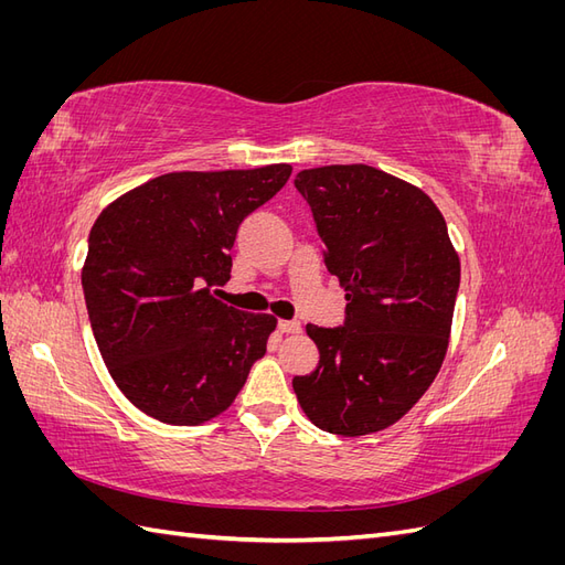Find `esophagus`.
Wrapping results in <instances>:
<instances>
[{
    "instance_id": "1",
    "label": "esophagus",
    "mask_w": 565,
    "mask_h": 565,
    "mask_svg": "<svg viewBox=\"0 0 565 565\" xmlns=\"http://www.w3.org/2000/svg\"><path fill=\"white\" fill-rule=\"evenodd\" d=\"M278 330L285 334H299L301 332V322L299 320H280Z\"/></svg>"
}]
</instances>
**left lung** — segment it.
Instances as JSON below:
<instances>
[{"mask_svg":"<svg viewBox=\"0 0 565 565\" xmlns=\"http://www.w3.org/2000/svg\"><path fill=\"white\" fill-rule=\"evenodd\" d=\"M324 266L347 289L339 328L306 324L318 367L295 377L318 429L365 436L398 422L431 386L448 351L459 256L431 198L382 169H303Z\"/></svg>","mask_w":565,"mask_h":565,"instance_id":"8db88e82","label":"left lung"}]
</instances>
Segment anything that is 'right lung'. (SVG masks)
Segmentation results:
<instances>
[{"instance_id": "1", "label": "right lung", "mask_w": 565, "mask_h": 565, "mask_svg": "<svg viewBox=\"0 0 565 565\" xmlns=\"http://www.w3.org/2000/svg\"><path fill=\"white\" fill-rule=\"evenodd\" d=\"M289 174V164L162 174L96 218L84 301L110 377L141 413L207 422L266 353L276 318L237 311L216 292L231 280L237 228Z\"/></svg>"}]
</instances>
